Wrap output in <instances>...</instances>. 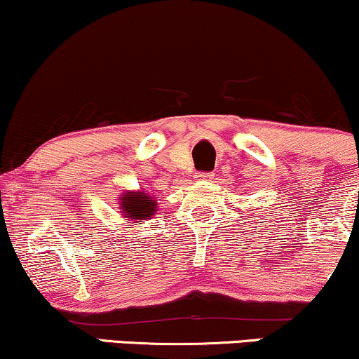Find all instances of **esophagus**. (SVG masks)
Returning a JSON list of instances; mask_svg holds the SVG:
<instances>
[{
    "label": "esophagus",
    "mask_w": 359,
    "mask_h": 359,
    "mask_svg": "<svg viewBox=\"0 0 359 359\" xmlns=\"http://www.w3.org/2000/svg\"><path fill=\"white\" fill-rule=\"evenodd\" d=\"M212 177H214L212 172H197L196 179L197 180H209V179H212Z\"/></svg>",
    "instance_id": "obj_1"
}]
</instances>
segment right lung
Segmentation results:
<instances>
[{
  "label": "right lung",
  "mask_w": 359,
  "mask_h": 359,
  "mask_svg": "<svg viewBox=\"0 0 359 359\" xmlns=\"http://www.w3.org/2000/svg\"><path fill=\"white\" fill-rule=\"evenodd\" d=\"M119 212L131 222H142L150 219L151 214L155 212L156 204L154 197L147 196V192H125L119 199Z\"/></svg>",
  "instance_id": "add662e5"
}]
</instances>
